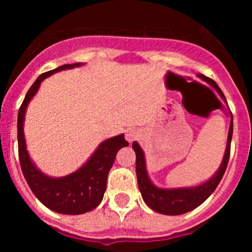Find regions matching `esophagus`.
Instances as JSON below:
<instances>
[{
    "label": "esophagus",
    "instance_id": "1",
    "mask_svg": "<svg viewBox=\"0 0 252 252\" xmlns=\"http://www.w3.org/2000/svg\"><path fill=\"white\" fill-rule=\"evenodd\" d=\"M139 136H140V133L136 128H128V130L126 131V140H127L128 142L135 141V140L139 139Z\"/></svg>",
    "mask_w": 252,
    "mask_h": 252
}]
</instances>
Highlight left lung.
Instances as JSON below:
<instances>
[{
	"mask_svg": "<svg viewBox=\"0 0 252 252\" xmlns=\"http://www.w3.org/2000/svg\"><path fill=\"white\" fill-rule=\"evenodd\" d=\"M202 79L208 82L209 84H212L216 88L220 95L226 101L224 94L222 91L220 90V87L217 86L215 81L209 79V78L201 75ZM232 116V115H231ZM232 131H233V121L231 120L230 130H228V137H227V145L226 151H224L223 160L216 174L212 178L201 186L190 187V188H174V189H162L158 188L157 186H154L151 183V180L149 179L148 171H146L145 165V155L144 151L140 148L139 144L136 141L132 142V149L136 153V175H137V184H139V189L141 192L142 199L150 207L153 211L161 215L168 216H178L183 215V213L193 211L197 208L198 206H201L209 195L215 192V189L221 182L222 177H223L224 171H226L227 164H228V159H230V150H231V140H232Z\"/></svg>",
	"mask_w": 252,
	"mask_h": 252,
	"instance_id": "left-lung-1",
	"label": "left lung"
}]
</instances>
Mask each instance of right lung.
I'll use <instances>...</instances> for the list:
<instances>
[{
  "label": "right lung",
  "mask_w": 252,
  "mask_h": 252,
  "mask_svg": "<svg viewBox=\"0 0 252 252\" xmlns=\"http://www.w3.org/2000/svg\"><path fill=\"white\" fill-rule=\"evenodd\" d=\"M79 65H82V63L64 64L59 68L39 75L26 93L17 116V142L22 174L35 197L44 206L54 212L63 215H82L90 212L101 203L107 187L108 171L112 168L116 154L121 148L128 145V142L125 140L124 133L104 140L82 168L62 178L48 177L31 161L26 150L24 135V120L29 102L36 94L40 83L45 78L63 69H70Z\"/></svg>",
  "instance_id": "obj_1"
}]
</instances>
